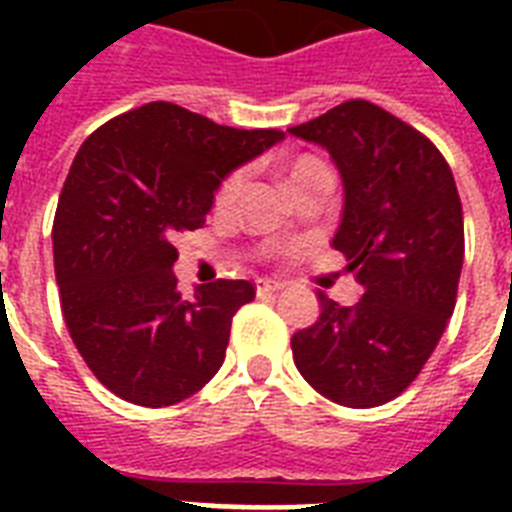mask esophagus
Listing matches in <instances>:
<instances>
[{
    "mask_svg": "<svg viewBox=\"0 0 512 512\" xmlns=\"http://www.w3.org/2000/svg\"><path fill=\"white\" fill-rule=\"evenodd\" d=\"M257 295H273V292H281V284L279 281H271V279H257Z\"/></svg>",
    "mask_w": 512,
    "mask_h": 512,
    "instance_id": "34e87169",
    "label": "esophagus"
}]
</instances>
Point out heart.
<instances>
[{"label":"heart","instance_id":"1","mask_svg":"<svg viewBox=\"0 0 512 512\" xmlns=\"http://www.w3.org/2000/svg\"><path fill=\"white\" fill-rule=\"evenodd\" d=\"M329 167L324 162H321L319 156H311V154H300L295 156L292 162H289L287 167V175H289V183H292V188H300V185H305L308 180H313V177L319 175H327ZM244 185H247V170L244 167H236V170H231L228 175L220 180V185H217L215 191V207L217 209H231L236 201L241 199V191H244Z\"/></svg>","mask_w":512,"mask_h":512}]
</instances>
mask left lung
<instances>
[{
	"label": "left lung",
	"mask_w": 512,
	"mask_h": 512,
	"mask_svg": "<svg viewBox=\"0 0 512 512\" xmlns=\"http://www.w3.org/2000/svg\"><path fill=\"white\" fill-rule=\"evenodd\" d=\"M292 135L332 154L345 207L332 247L361 284L356 305L319 292L321 316L292 337L308 385L369 409L401 396L457 303L465 228L449 164L420 130L369 100H345Z\"/></svg>",
	"instance_id": "1"
}]
</instances>
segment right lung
Masks as SVG:
<instances>
[{"instance_id":"obj_1","label":"right lung","mask_w":512,"mask_h":512,"mask_svg":"<svg viewBox=\"0 0 512 512\" xmlns=\"http://www.w3.org/2000/svg\"><path fill=\"white\" fill-rule=\"evenodd\" d=\"M281 138L154 100L84 140L60 191L52 255L68 335L111 393L172 406L223 366L255 284L217 279L183 295L172 241L207 223L228 172Z\"/></svg>"}]
</instances>
